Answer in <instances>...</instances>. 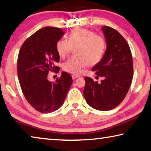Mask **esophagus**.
I'll return each mask as SVG.
<instances>
[{"mask_svg":"<svg viewBox=\"0 0 151 151\" xmlns=\"http://www.w3.org/2000/svg\"><path fill=\"white\" fill-rule=\"evenodd\" d=\"M78 75H72V78L73 79V80H75V79H76V78H78Z\"/></svg>","mask_w":151,"mask_h":151,"instance_id":"34e87169","label":"esophagus"}]
</instances>
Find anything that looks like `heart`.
Here are the masks:
<instances>
[{
	"instance_id": "heart-1",
	"label": "heart",
	"mask_w": 151,
	"mask_h": 151,
	"mask_svg": "<svg viewBox=\"0 0 151 151\" xmlns=\"http://www.w3.org/2000/svg\"><path fill=\"white\" fill-rule=\"evenodd\" d=\"M74 49L75 56L63 65V69L73 75L80 74L83 68L94 66L101 61L105 53L106 42L101 35L85 28L71 30L68 39H61L56 43V50L61 58H64Z\"/></svg>"
}]
</instances>
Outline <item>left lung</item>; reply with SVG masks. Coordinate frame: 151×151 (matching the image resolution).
<instances>
[{"label": "left lung", "mask_w": 151, "mask_h": 151, "mask_svg": "<svg viewBox=\"0 0 151 151\" xmlns=\"http://www.w3.org/2000/svg\"><path fill=\"white\" fill-rule=\"evenodd\" d=\"M101 29L107 47L102 59L92 70L104 79L98 84L85 77L83 94L92 108L108 111L116 108L129 90L133 76V58L127 42L117 30L106 26Z\"/></svg>", "instance_id": "left-lung-1"}]
</instances>
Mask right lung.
<instances>
[{"label":"right lung","mask_w":151,"mask_h":151,"mask_svg":"<svg viewBox=\"0 0 151 151\" xmlns=\"http://www.w3.org/2000/svg\"><path fill=\"white\" fill-rule=\"evenodd\" d=\"M63 35L61 28L45 27L28 38L19 51L17 71L22 90L30 105L42 113L57 110L73 83L71 76L63 71L55 83L47 79L49 71L59 70L54 66L59 61L56 43Z\"/></svg>","instance_id":"1"}]
</instances>
